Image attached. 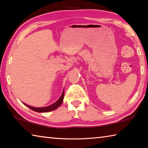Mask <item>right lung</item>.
Wrapping results in <instances>:
<instances>
[{
	"label": "right lung",
	"mask_w": 148,
	"mask_h": 148,
	"mask_svg": "<svg viewBox=\"0 0 148 148\" xmlns=\"http://www.w3.org/2000/svg\"><path fill=\"white\" fill-rule=\"evenodd\" d=\"M64 90L62 91V93L61 95V96L60 97V98L57 100V101L54 102L53 104H52L50 105V106H46V107H40V108H36V107H33V106H31L29 105H27L26 104L23 103L26 106L29 107L30 109H31L33 110V111H35L36 112H51L53 111L54 110H56L57 108L61 106V104L62 103V101H63V98H64Z\"/></svg>",
	"instance_id": "1"
}]
</instances>
